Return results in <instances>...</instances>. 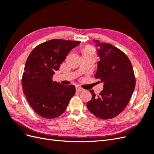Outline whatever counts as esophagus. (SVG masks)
Instances as JSON below:
<instances>
[{
  "label": "esophagus",
  "mask_w": 154,
  "mask_h": 154,
  "mask_svg": "<svg viewBox=\"0 0 154 154\" xmlns=\"http://www.w3.org/2000/svg\"><path fill=\"white\" fill-rule=\"evenodd\" d=\"M76 90L77 92H81V91H83V88H81V87H76Z\"/></svg>",
  "instance_id": "34e87169"
}]
</instances>
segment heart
I'll return each instance as SVG.
<instances>
[{"label": "heart", "instance_id": "obj_1", "mask_svg": "<svg viewBox=\"0 0 154 154\" xmlns=\"http://www.w3.org/2000/svg\"><path fill=\"white\" fill-rule=\"evenodd\" d=\"M82 55L83 54H91V53H94V51L93 50V49L89 45H87L83 47L82 50Z\"/></svg>", "mask_w": 154, "mask_h": 154}]
</instances>
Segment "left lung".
<instances>
[{"label": "left lung", "instance_id": "8db88e82", "mask_svg": "<svg viewBox=\"0 0 154 154\" xmlns=\"http://www.w3.org/2000/svg\"><path fill=\"white\" fill-rule=\"evenodd\" d=\"M93 40L98 48L100 58L94 76L103 83V89L98 96L90 91L92 99L87 107L96 117L109 119L119 114L128 105L136 86V78L132 63L123 51L110 44Z\"/></svg>", "mask_w": 154, "mask_h": 154}]
</instances>
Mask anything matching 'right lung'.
I'll return each mask as SVG.
<instances>
[{
  "label": "right lung",
  "instance_id": "obj_1",
  "mask_svg": "<svg viewBox=\"0 0 154 154\" xmlns=\"http://www.w3.org/2000/svg\"><path fill=\"white\" fill-rule=\"evenodd\" d=\"M80 43L51 40L37 45L27 58L22 79L23 91L32 109L42 118L62 115L75 94V86L53 82L52 78L69 51Z\"/></svg>",
  "mask_w": 154,
  "mask_h": 154
}]
</instances>
